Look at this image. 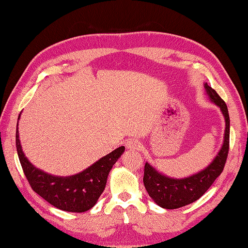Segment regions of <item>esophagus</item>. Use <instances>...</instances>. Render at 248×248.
I'll return each mask as SVG.
<instances>
[{
    "label": "esophagus",
    "instance_id": "34e87169",
    "mask_svg": "<svg viewBox=\"0 0 248 248\" xmlns=\"http://www.w3.org/2000/svg\"><path fill=\"white\" fill-rule=\"evenodd\" d=\"M125 148L130 150H139L140 149V144L139 140H129L125 141Z\"/></svg>",
    "mask_w": 248,
    "mask_h": 248
}]
</instances>
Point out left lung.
Returning a JSON list of instances; mask_svg holds the SVG:
<instances>
[{
	"instance_id": "obj_1",
	"label": "left lung",
	"mask_w": 248,
	"mask_h": 248,
	"mask_svg": "<svg viewBox=\"0 0 248 248\" xmlns=\"http://www.w3.org/2000/svg\"><path fill=\"white\" fill-rule=\"evenodd\" d=\"M203 87L210 101L217 105L224 116L226 127L223 145L207 167L184 178L168 177L146 162L143 179L145 188L151 199L164 209H178L196 202L222 173L228 156L230 119L227 105L207 83H203Z\"/></svg>"
}]
</instances>
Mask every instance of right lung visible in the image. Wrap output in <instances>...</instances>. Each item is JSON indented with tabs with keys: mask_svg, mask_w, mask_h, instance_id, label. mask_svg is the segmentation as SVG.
<instances>
[{
	"mask_svg": "<svg viewBox=\"0 0 248 248\" xmlns=\"http://www.w3.org/2000/svg\"><path fill=\"white\" fill-rule=\"evenodd\" d=\"M16 147L24 175L33 191L55 208L76 213L85 212L97 203L107 186L110 170L124 151V147L121 146L81 172L62 177L41 170L29 161L21 147L18 124Z\"/></svg>",
	"mask_w": 248,
	"mask_h": 248,
	"instance_id": "add662e5",
	"label": "right lung"
}]
</instances>
